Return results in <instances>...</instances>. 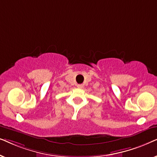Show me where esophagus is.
I'll use <instances>...</instances> for the list:
<instances>
[{"label":"esophagus","mask_w":157,"mask_h":157,"mask_svg":"<svg viewBox=\"0 0 157 157\" xmlns=\"http://www.w3.org/2000/svg\"><path fill=\"white\" fill-rule=\"evenodd\" d=\"M77 87H78V89H82V88L83 87V84H78L77 85Z\"/></svg>","instance_id":"esophagus-1"}]
</instances>
